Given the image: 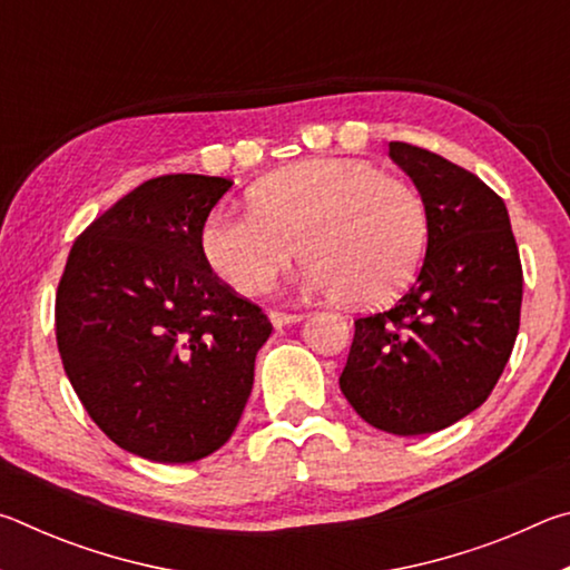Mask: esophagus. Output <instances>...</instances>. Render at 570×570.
Segmentation results:
<instances>
[{"instance_id": "1", "label": "esophagus", "mask_w": 570, "mask_h": 570, "mask_svg": "<svg viewBox=\"0 0 570 570\" xmlns=\"http://www.w3.org/2000/svg\"><path fill=\"white\" fill-rule=\"evenodd\" d=\"M268 322H272L274 326H286V324H296L302 322V314H292V312H268Z\"/></svg>"}]
</instances>
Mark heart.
<instances>
[{
    "instance_id": "heart-1",
    "label": "heart",
    "mask_w": 570,
    "mask_h": 570,
    "mask_svg": "<svg viewBox=\"0 0 570 570\" xmlns=\"http://www.w3.org/2000/svg\"><path fill=\"white\" fill-rule=\"evenodd\" d=\"M306 256V292L380 304L417 272L428 210L410 183L370 163L316 158L268 173L250 208H216L200 230L210 268L240 294H256Z\"/></svg>"
}]
</instances>
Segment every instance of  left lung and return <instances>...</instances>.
<instances>
[{
    "label": "left lung",
    "mask_w": 570,
    "mask_h": 570,
    "mask_svg": "<svg viewBox=\"0 0 570 570\" xmlns=\"http://www.w3.org/2000/svg\"><path fill=\"white\" fill-rule=\"evenodd\" d=\"M428 210L417 282L387 312L354 322L340 377L372 428L430 435L478 410L513 352L523 268L503 198L475 173L410 142H390Z\"/></svg>",
    "instance_id": "1"
}]
</instances>
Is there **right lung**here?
<instances>
[{
	"label": "right lung",
	"instance_id": "1",
	"mask_svg": "<svg viewBox=\"0 0 570 570\" xmlns=\"http://www.w3.org/2000/svg\"><path fill=\"white\" fill-rule=\"evenodd\" d=\"M228 178L160 176L82 230L57 286L67 380L115 445L196 462L226 445L272 322L230 292L200 248Z\"/></svg>",
	"mask_w": 570,
	"mask_h": 570
}]
</instances>
